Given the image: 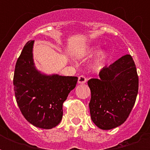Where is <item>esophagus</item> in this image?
Returning <instances> with one entry per match:
<instances>
[{
	"mask_svg": "<svg viewBox=\"0 0 150 150\" xmlns=\"http://www.w3.org/2000/svg\"><path fill=\"white\" fill-rule=\"evenodd\" d=\"M87 81L86 78L85 77L84 75H80L79 79H78V82L79 83V84H84L86 83Z\"/></svg>",
	"mask_w": 150,
	"mask_h": 150,
	"instance_id": "34e87169",
	"label": "esophagus"
}]
</instances>
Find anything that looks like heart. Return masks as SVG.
I'll list each match as a JSON object with an SVG mask.
<instances>
[{
	"mask_svg": "<svg viewBox=\"0 0 150 150\" xmlns=\"http://www.w3.org/2000/svg\"><path fill=\"white\" fill-rule=\"evenodd\" d=\"M95 48L94 49H93V50H90L89 51V54H92V53H93V52H95ZM106 55H107V54H106V52L103 51L101 52L100 54H99V57L98 58H97V60L96 61V62H95V64H94V67L96 68V69H99V68H101V66H102V64H103V60L105 59V57H106Z\"/></svg>",
	"mask_w": 150,
	"mask_h": 150,
	"instance_id": "obj_1",
	"label": "heart"
}]
</instances>
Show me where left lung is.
I'll list each match as a JSON object with an SVG mask.
<instances>
[{"instance_id":"obj_1","label":"left lung","mask_w":150,"mask_h":150,"mask_svg":"<svg viewBox=\"0 0 150 150\" xmlns=\"http://www.w3.org/2000/svg\"><path fill=\"white\" fill-rule=\"evenodd\" d=\"M99 76L88 81L90 115L98 128L110 130L122 125L135 105L139 77L132 57L122 56L109 67L103 68Z\"/></svg>"}]
</instances>
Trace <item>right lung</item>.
I'll list each match as a JSON object with an SVG mask.
<instances>
[{"mask_svg":"<svg viewBox=\"0 0 150 150\" xmlns=\"http://www.w3.org/2000/svg\"><path fill=\"white\" fill-rule=\"evenodd\" d=\"M33 40L23 47L15 64V99L24 117L33 125L50 129L61 122L63 103L76 86L75 76L47 75L37 71L33 58Z\"/></svg>","mask_w":150,"mask_h":150,"instance_id":"right-lung-1","label":"right lung"}]
</instances>
